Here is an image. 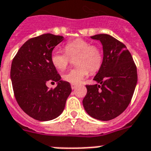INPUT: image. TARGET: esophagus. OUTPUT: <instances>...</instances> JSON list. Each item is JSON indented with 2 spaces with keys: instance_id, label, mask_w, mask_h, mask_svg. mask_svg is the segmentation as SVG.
I'll return each mask as SVG.
<instances>
[{
  "instance_id": "esophagus-1",
  "label": "esophagus",
  "mask_w": 151,
  "mask_h": 151,
  "mask_svg": "<svg viewBox=\"0 0 151 151\" xmlns=\"http://www.w3.org/2000/svg\"><path fill=\"white\" fill-rule=\"evenodd\" d=\"M77 87H78V85H75V84H71V88L72 89H75Z\"/></svg>"
}]
</instances>
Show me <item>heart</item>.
I'll return each mask as SVG.
<instances>
[{"mask_svg": "<svg viewBox=\"0 0 151 151\" xmlns=\"http://www.w3.org/2000/svg\"><path fill=\"white\" fill-rule=\"evenodd\" d=\"M65 52L54 49L51 53V63L60 71L64 70L70 63V59L75 58L77 67L71 69L63 75V79L71 84H79L88 76V73L99 70L103 63V52L96 45H91L84 39L78 38L66 43Z\"/></svg>", "mask_w": 151, "mask_h": 151, "instance_id": "b5f03b06", "label": "heart"}]
</instances>
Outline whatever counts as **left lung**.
<instances>
[{"label": "left lung", "instance_id": "left-lung-1", "mask_svg": "<svg viewBox=\"0 0 151 151\" xmlns=\"http://www.w3.org/2000/svg\"><path fill=\"white\" fill-rule=\"evenodd\" d=\"M103 45V59L93 80L86 85L83 106L88 114L100 121L119 116L131 102L137 83V70L132 56L124 44L108 34L91 37Z\"/></svg>", "mask_w": 151, "mask_h": 151}]
</instances>
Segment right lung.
<instances>
[{
	"instance_id": "1",
	"label": "right lung",
	"mask_w": 151,
	"mask_h": 151,
	"mask_svg": "<svg viewBox=\"0 0 151 151\" xmlns=\"http://www.w3.org/2000/svg\"><path fill=\"white\" fill-rule=\"evenodd\" d=\"M63 37L45 34L26 41L11 66V80L15 99L21 109L34 119L46 122L59 117L71 93V86L51 63V53ZM48 81L57 82L48 89Z\"/></svg>"
}]
</instances>
